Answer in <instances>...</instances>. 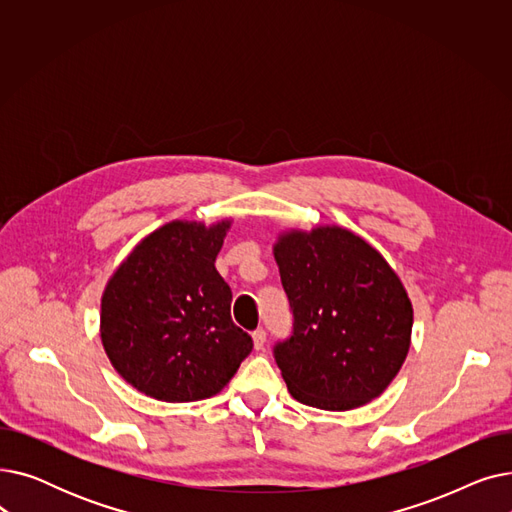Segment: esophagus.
I'll use <instances>...</instances> for the list:
<instances>
[{
    "label": "esophagus",
    "mask_w": 512,
    "mask_h": 512,
    "mask_svg": "<svg viewBox=\"0 0 512 512\" xmlns=\"http://www.w3.org/2000/svg\"><path fill=\"white\" fill-rule=\"evenodd\" d=\"M253 346H255V351H261V348L265 346V330H255L253 332Z\"/></svg>",
    "instance_id": "obj_1"
}]
</instances>
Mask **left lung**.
Segmentation results:
<instances>
[{"label": "left lung", "instance_id": "left-lung-1", "mask_svg": "<svg viewBox=\"0 0 512 512\" xmlns=\"http://www.w3.org/2000/svg\"><path fill=\"white\" fill-rule=\"evenodd\" d=\"M274 257L294 317L274 357L292 398L324 411L378 398L413 330V305L388 261L340 226L282 232Z\"/></svg>", "mask_w": 512, "mask_h": 512}]
</instances>
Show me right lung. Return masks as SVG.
<instances>
[{"instance_id": "obj_1", "label": "right lung", "mask_w": 512, "mask_h": 512, "mask_svg": "<svg viewBox=\"0 0 512 512\" xmlns=\"http://www.w3.org/2000/svg\"><path fill=\"white\" fill-rule=\"evenodd\" d=\"M230 220H174L145 236L101 297V342L114 369L166 402L218 394L253 351L230 317L232 290L215 270Z\"/></svg>"}]
</instances>
